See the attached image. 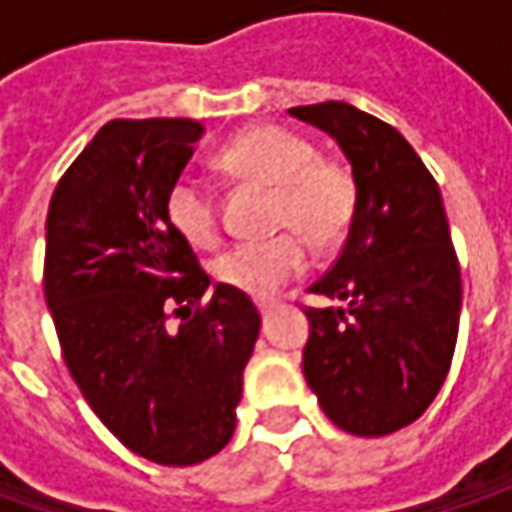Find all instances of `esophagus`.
Returning <instances> with one entry per match:
<instances>
[{
  "label": "esophagus",
  "instance_id": "1",
  "mask_svg": "<svg viewBox=\"0 0 512 512\" xmlns=\"http://www.w3.org/2000/svg\"><path fill=\"white\" fill-rule=\"evenodd\" d=\"M270 310H273V302H259V313H262L265 319H267V313H270Z\"/></svg>",
  "mask_w": 512,
  "mask_h": 512
}]
</instances>
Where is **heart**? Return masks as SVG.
Here are the masks:
<instances>
[{
    "mask_svg": "<svg viewBox=\"0 0 512 512\" xmlns=\"http://www.w3.org/2000/svg\"><path fill=\"white\" fill-rule=\"evenodd\" d=\"M219 168L233 179L276 190V227L296 230L316 250H333L350 230L356 213V185L350 170L319 159L305 136L276 125H256L219 150ZM170 227L193 247H210L219 236L216 202L202 179L182 173L165 196ZM307 250L293 233L265 242H242L213 265L219 285L250 299H267L296 279Z\"/></svg>",
    "mask_w": 512,
    "mask_h": 512,
    "instance_id": "1",
    "label": "heart"
}]
</instances>
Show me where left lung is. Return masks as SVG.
Listing matches in <instances>:
<instances>
[{
	"label": "left lung",
	"instance_id": "obj_1",
	"mask_svg": "<svg viewBox=\"0 0 512 512\" xmlns=\"http://www.w3.org/2000/svg\"><path fill=\"white\" fill-rule=\"evenodd\" d=\"M325 130L350 162L356 213L336 265L310 287L302 370L327 419L353 436L413 424L450 370L462 273L442 193L402 133L347 102L287 110Z\"/></svg>",
	"mask_w": 512,
	"mask_h": 512
}]
</instances>
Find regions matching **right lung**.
I'll return each mask as SVG.
<instances>
[{
    "label": "right lung",
    "instance_id": "1",
    "mask_svg": "<svg viewBox=\"0 0 512 512\" xmlns=\"http://www.w3.org/2000/svg\"><path fill=\"white\" fill-rule=\"evenodd\" d=\"M202 136L193 119L108 122L59 179L45 225V302L73 382L119 442L168 467L230 442L262 327L225 285L199 307L210 279L165 213Z\"/></svg>",
    "mask_w": 512,
    "mask_h": 512
}]
</instances>
